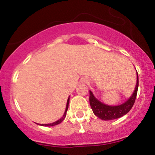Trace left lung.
<instances>
[{
    "label": "left lung",
    "instance_id": "8db88e82",
    "mask_svg": "<svg viewBox=\"0 0 155 155\" xmlns=\"http://www.w3.org/2000/svg\"><path fill=\"white\" fill-rule=\"evenodd\" d=\"M138 87H139V77L137 73V83L133 94L126 102L117 106H109L102 103L97 100L94 97L92 92L90 91V104L94 114L103 120H110L119 118L127 114L135 103Z\"/></svg>",
    "mask_w": 155,
    "mask_h": 155
}]
</instances>
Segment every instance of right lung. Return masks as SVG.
I'll return each instance as SVG.
<instances>
[{"instance_id": "right-lung-1", "label": "right lung", "mask_w": 155, "mask_h": 155, "mask_svg": "<svg viewBox=\"0 0 155 155\" xmlns=\"http://www.w3.org/2000/svg\"><path fill=\"white\" fill-rule=\"evenodd\" d=\"M68 102H69V98L68 99V101H67V105H66V108H65V113H64V115L62 116V118L59 119V120H57V121L54 122V123H52V124H42V126H46V127H50V126H55V125H57L59 124H60L61 122L63 121V120L65 119V116H66V112H67V110H68Z\"/></svg>"}]
</instances>
